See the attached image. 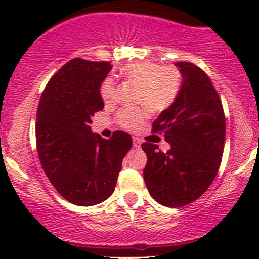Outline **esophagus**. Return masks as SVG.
I'll return each mask as SVG.
<instances>
[{
  "label": "esophagus",
  "mask_w": 259,
  "mask_h": 259,
  "mask_svg": "<svg viewBox=\"0 0 259 259\" xmlns=\"http://www.w3.org/2000/svg\"><path fill=\"white\" fill-rule=\"evenodd\" d=\"M140 145H142V142H140L139 138H133V146L135 149H139Z\"/></svg>",
  "instance_id": "obj_1"
}]
</instances>
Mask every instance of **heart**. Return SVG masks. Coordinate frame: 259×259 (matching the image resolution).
Listing matches in <instances>:
<instances>
[{"mask_svg": "<svg viewBox=\"0 0 259 259\" xmlns=\"http://www.w3.org/2000/svg\"><path fill=\"white\" fill-rule=\"evenodd\" d=\"M121 75L130 82L137 83L135 101L144 104L135 108H124L116 115L117 124L126 130H138L150 111L161 113L174 104L182 86V74L176 66H160L153 61L132 62L121 69ZM100 96L105 104L116 98V82L113 77L104 79Z\"/></svg>", "mask_w": 259, "mask_h": 259, "instance_id": "obj_1", "label": "heart"}]
</instances>
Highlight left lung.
Returning <instances> with one entry per match:
<instances>
[{"label":"left lung","instance_id":"1","mask_svg":"<svg viewBox=\"0 0 259 259\" xmlns=\"http://www.w3.org/2000/svg\"><path fill=\"white\" fill-rule=\"evenodd\" d=\"M183 83L173 105L153 122L170 149L143 143L148 156L144 180L151 197L165 207L179 208L197 200L209 188L223 155L226 116L208 75L192 62H177Z\"/></svg>","mask_w":259,"mask_h":259}]
</instances>
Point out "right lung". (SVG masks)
<instances>
[{
  "instance_id": "1",
  "label": "right lung",
  "mask_w": 259,
  "mask_h": 259,
  "mask_svg": "<svg viewBox=\"0 0 259 259\" xmlns=\"http://www.w3.org/2000/svg\"><path fill=\"white\" fill-rule=\"evenodd\" d=\"M108 61L74 59L50 79L36 115V145L44 171L67 202L95 205L114 193L124 156L133 145L116 130L109 140L91 132V117L103 110L100 85Z\"/></svg>"
}]
</instances>
